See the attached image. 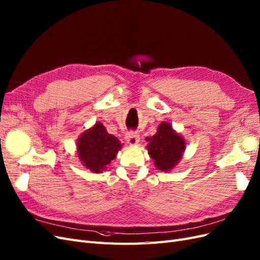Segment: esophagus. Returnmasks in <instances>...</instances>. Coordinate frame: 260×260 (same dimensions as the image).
<instances>
[{
    "mask_svg": "<svg viewBox=\"0 0 260 260\" xmlns=\"http://www.w3.org/2000/svg\"><path fill=\"white\" fill-rule=\"evenodd\" d=\"M125 141H127V143H129L130 145H136L140 142V136L137 132H128L127 135H125Z\"/></svg>",
    "mask_w": 260,
    "mask_h": 260,
    "instance_id": "obj_1",
    "label": "esophagus"
}]
</instances>
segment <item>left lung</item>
Here are the masks:
<instances>
[{
  "mask_svg": "<svg viewBox=\"0 0 260 260\" xmlns=\"http://www.w3.org/2000/svg\"><path fill=\"white\" fill-rule=\"evenodd\" d=\"M146 148L154 159L155 167L161 171H170L177 166L185 149V141L172 129L169 122H161L156 135L146 138Z\"/></svg>",
  "mask_w": 260,
  "mask_h": 260,
  "instance_id": "8db88e82",
  "label": "left lung"
}]
</instances>
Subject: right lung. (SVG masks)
<instances>
[{
  "label": "right lung",
  "mask_w": 260,
  "mask_h": 260,
  "mask_svg": "<svg viewBox=\"0 0 260 260\" xmlns=\"http://www.w3.org/2000/svg\"><path fill=\"white\" fill-rule=\"evenodd\" d=\"M119 149H121L120 141L109 135L101 122L84 131L77 141L78 157L82 165L96 174L106 169Z\"/></svg>",
  "instance_id": "right-lung-1"
}]
</instances>
